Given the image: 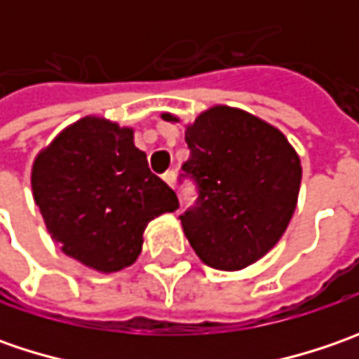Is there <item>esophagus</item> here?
<instances>
[{
    "mask_svg": "<svg viewBox=\"0 0 359 359\" xmlns=\"http://www.w3.org/2000/svg\"><path fill=\"white\" fill-rule=\"evenodd\" d=\"M161 177H163V182H165L170 187L175 186V172H173V170H168V172L163 173Z\"/></svg>",
    "mask_w": 359,
    "mask_h": 359,
    "instance_id": "34e87169",
    "label": "esophagus"
}]
</instances>
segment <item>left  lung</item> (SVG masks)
I'll return each mask as SVG.
<instances>
[{
  "mask_svg": "<svg viewBox=\"0 0 359 359\" xmlns=\"http://www.w3.org/2000/svg\"><path fill=\"white\" fill-rule=\"evenodd\" d=\"M186 144L182 177L196 184L198 200L180 215L184 233L203 264L243 269L280 241L294 215L302 182L296 149L273 126L228 105L200 114Z\"/></svg>",
  "mask_w": 359,
  "mask_h": 359,
  "instance_id": "8db88e82",
  "label": "left lung"
}]
</instances>
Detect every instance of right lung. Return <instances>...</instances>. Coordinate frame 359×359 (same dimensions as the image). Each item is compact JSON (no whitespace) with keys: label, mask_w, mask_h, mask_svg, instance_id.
Listing matches in <instances>:
<instances>
[{"label":"right lung","mask_w":359,"mask_h":359,"mask_svg":"<svg viewBox=\"0 0 359 359\" xmlns=\"http://www.w3.org/2000/svg\"><path fill=\"white\" fill-rule=\"evenodd\" d=\"M32 189L63 254L104 273L131 266L147 224L180 208L175 191L149 172L133 145V130L93 116L39 151Z\"/></svg>","instance_id":"1"}]
</instances>
